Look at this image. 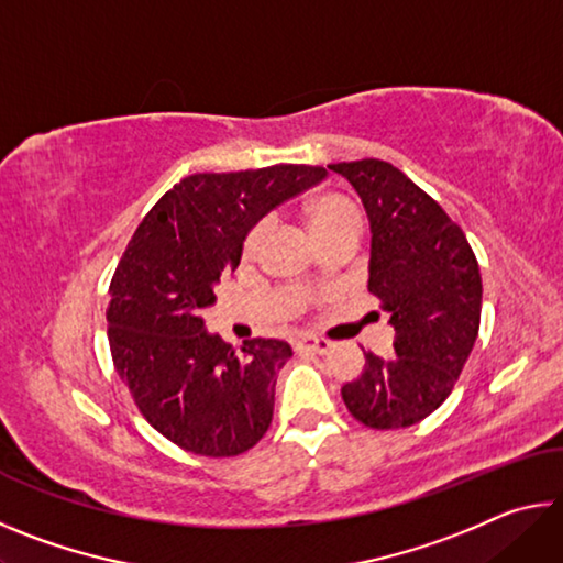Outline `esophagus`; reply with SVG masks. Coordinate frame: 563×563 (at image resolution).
Returning <instances> with one entry per match:
<instances>
[{"label":"esophagus","instance_id":"esophagus-1","mask_svg":"<svg viewBox=\"0 0 563 563\" xmlns=\"http://www.w3.org/2000/svg\"><path fill=\"white\" fill-rule=\"evenodd\" d=\"M332 342L325 338H316V335H308V338H300L295 342V350H308V352H316V355H325L330 352Z\"/></svg>","mask_w":563,"mask_h":563}]
</instances>
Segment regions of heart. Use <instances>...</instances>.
<instances>
[{
    "label": "heart",
    "mask_w": 563,
    "mask_h": 563,
    "mask_svg": "<svg viewBox=\"0 0 563 563\" xmlns=\"http://www.w3.org/2000/svg\"><path fill=\"white\" fill-rule=\"evenodd\" d=\"M310 228L316 238H325L330 233H338V231H347V228H355L360 231L362 228V213L357 203L352 201V198L342 196V194H325L320 196L316 203L310 208ZM271 233V221L265 218V221L255 223L253 231L247 233L245 238V251L253 253L258 251L261 243L265 241V235Z\"/></svg>",
    "instance_id": "1"
}]
</instances>
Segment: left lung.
I'll return each mask as SVG.
<instances>
[{"instance_id":"1","label":"left lung","mask_w":563,"mask_h":563,"mask_svg":"<svg viewBox=\"0 0 563 563\" xmlns=\"http://www.w3.org/2000/svg\"><path fill=\"white\" fill-rule=\"evenodd\" d=\"M330 168L365 203L367 290L395 325V355L365 352V369L342 385V399L373 430L412 427L452 395L479 335V265L462 228L393 164L362 158Z\"/></svg>"}]
</instances>
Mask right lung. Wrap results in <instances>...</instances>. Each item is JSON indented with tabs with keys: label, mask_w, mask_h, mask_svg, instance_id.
<instances>
[{
	"label": "right lung",
	"mask_w": 563,
	"mask_h": 563,
	"mask_svg": "<svg viewBox=\"0 0 563 563\" xmlns=\"http://www.w3.org/2000/svg\"><path fill=\"white\" fill-rule=\"evenodd\" d=\"M325 176L305 164L186 176L121 255L107 310L113 367L146 422L180 450L235 456L268 432L292 347L255 338L235 350L208 335L201 316L213 285L241 263L247 231Z\"/></svg>",
	"instance_id": "1"
}]
</instances>
